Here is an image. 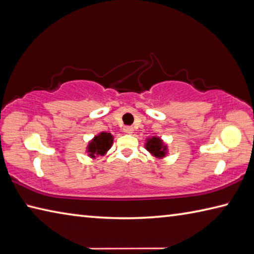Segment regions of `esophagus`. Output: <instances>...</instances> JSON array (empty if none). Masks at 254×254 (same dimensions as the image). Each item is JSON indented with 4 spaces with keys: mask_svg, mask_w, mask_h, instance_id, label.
<instances>
[{
    "mask_svg": "<svg viewBox=\"0 0 254 254\" xmlns=\"http://www.w3.org/2000/svg\"><path fill=\"white\" fill-rule=\"evenodd\" d=\"M132 131H133L132 127H129V126H127V127L124 128V132H126V133H132Z\"/></svg>",
    "mask_w": 254,
    "mask_h": 254,
    "instance_id": "1",
    "label": "esophagus"
}]
</instances>
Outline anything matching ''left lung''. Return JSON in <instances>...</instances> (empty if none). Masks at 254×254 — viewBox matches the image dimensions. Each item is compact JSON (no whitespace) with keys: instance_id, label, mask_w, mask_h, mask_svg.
Segmentation results:
<instances>
[{"instance_id":"8db88e82","label":"left lung","mask_w":254,"mask_h":254,"mask_svg":"<svg viewBox=\"0 0 254 254\" xmlns=\"http://www.w3.org/2000/svg\"><path fill=\"white\" fill-rule=\"evenodd\" d=\"M146 149L149 151L152 156H155L157 158H162L167 154V146L162 142L159 137L148 138L146 142Z\"/></svg>"}]
</instances>
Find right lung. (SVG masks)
I'll use <instances>...</instances> for the list:
<instances>
[{"instance_id":"add662e5","label":"right lung","mask_w":254,"mask_h":254,"mask_svg":"<svg viewBox=\"0 0 254 254\" xmlns=\"http://www.w3.org/2000/svg\"><path fill=\"white\" fill-rule=\"evenodd\" d=\"M114 137L109 132H100L98 136H95L94 139L88 143L87 152L89 157L95 158L96 156H103L107 152L113 145Z\"/></svg>"}]
</instances>
